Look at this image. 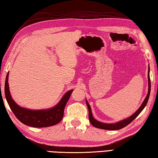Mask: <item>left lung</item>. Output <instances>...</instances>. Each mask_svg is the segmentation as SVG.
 I'll use <instances>...</instances> for the list:
<instances>
[{"label":"left lung","mask_w":158,"mask_h":158,"mask_svg":"<svg viewBox=\"0 0 158 158\" xmlns=\"http://www.w3.org/2000/svg\"><path fill=\"white\" fill-rule=\"evenodd\" d=\"M148 95H147V96L145 98V100H144V101L143 102L142 105H141L140 107L139 108L138 110L136 111L135 114H132V116H131L130 117L127 118L123 120V121L116 123L106 124V123H103L96 121L94 118L93 117L91 109H90L89 104L88 103L87 100H85V102H86V105L88 106V109H89V121L90 122V123H91L93 126L97 128H100V129H103V130H120L125 127V126H127V125H129L130 123L132 121H134V120L136 118V117H137L138 115L141 113V111H142L143 108L145 107L147 102H148V100L150 96V93H151V79H150V76H149V68H148Z\"/></svg>","instance_id":"obj_1"}]
</instances>
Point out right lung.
Instances as JSON below:
<instances>
[{
  "label": "right lung",
  "mask_w": 158,
  "mask_h": 158,
  "mask_svg": "<svg viewBox=\"0 0 158 158\" xmlns=\"http://www.w3.org/2000/svg\"><path fill=\"white\" fill-rule=\"evenodd\" d=\"M73 90L65 93L60 102L53 108L47 110H29L20 107L12 100L9 90L8 73L5 83V95L10 109L19 121L28 126L34 127H44L54 125L62 120L64 109Z\"/></svg>",
  "instance_id": "obj_1"
}]
</instances>
